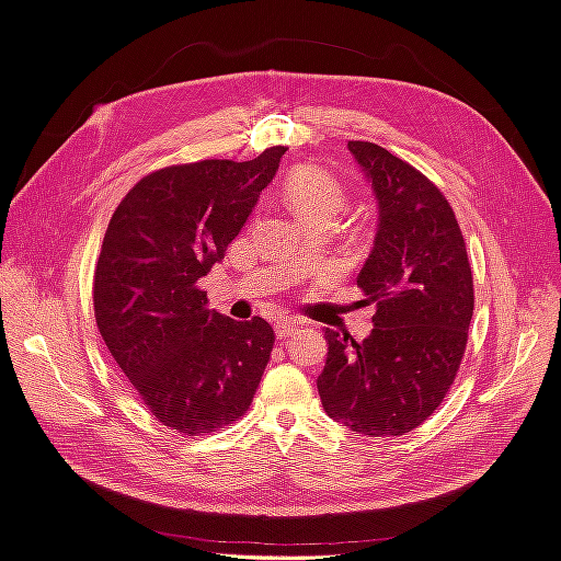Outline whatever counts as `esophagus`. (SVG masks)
Here are the masks:
<instances>
[{"instance_id":"obj_1","label":"esophagus","mask_w":561,"mask_h":561,"mask_svg":"<svg viewBox=\"0 0 561 561\" xmlns=\"http://www.w3.org/2000/svg\"><path fill=\"white\" fill-rule=\"evenodd\" d=\"M299 325H301V322L295 320V318H283V320L276 322V336H278V339L293 336V334L299 332Z\"/></svg>"}]
</instances>
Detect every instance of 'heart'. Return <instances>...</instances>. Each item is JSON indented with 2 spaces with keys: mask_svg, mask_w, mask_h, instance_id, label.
<instances>
[{
  "mask_svg": "<svg viewBox=\"0 0 561 561\" xmlns=\"http://www.w3.org/2000/svg\"><path fill=\"white\" fill-rule=\"evenodd\" d=\"M283 196L307 225L330 222L346 203L342 182L313 163H297L285 173Z\"/></svg>",
  "mask_w": 561,
  "mask_h": 561,
  "instance_id": "b5f03b06",
  "label": "heart"
}]
</instances>
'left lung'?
<instances>
[{"label":"left lung","mask_w":561,"mask_h":561,"mask_svg":"<svg viewBox=\"0 0 561 561\" xmlns=\"http://www.w3.org/2000/svg\"><path fill=\"white\" fill-rule=\"evenodd\" d=\"M379 201V229L358 287L375 304L363 342L325 330L328 363L318 377L330 419L369 437L421 426L461 367L474 307L461 227L445 194L388 149L351 140Z\"/></svg>","instance_id":"obj_1"}]
</instances>
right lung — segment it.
Here are the masks:
<instances>
[{"instance_id": "right-lung-1", "label": "right lung", "mask_w": 561, "mask_h": 561, "mask_svg": "<svg viewBox=\"0 0 561 561\" xmlns=\"http://www.w3.org/2000/svg\"><path fill=\"white\" fill-rule=\"evenodd\" d=\"M283 154L268 147L252 161L165 165L110 219L93 276L98 330L135 396L175 433L225 428L257 393L274 328L208 309L198 280L225 260Z\"/></svg>"}]
</instances>
